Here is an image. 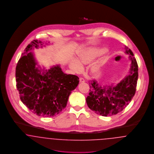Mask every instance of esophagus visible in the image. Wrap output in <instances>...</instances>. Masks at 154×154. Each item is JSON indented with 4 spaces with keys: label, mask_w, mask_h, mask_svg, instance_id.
Listing matches in <instances>:
<instances>
[{
    "label": "esophagus",
    "mask_w": 154,
    "mask_h": 154,
    "mask_svg": "<svg viewBox=\"0 0 154 154\" xmlns=\"http://www.w3.org/2000/svg\"><path fill=\"white\" fill-rule=\"evenodd\" d=\"M80 83H84V82H85V81H84V80L83 79H82V78H80Z\"/></svg>",
    "instance_id": "1"
}]
</instances>
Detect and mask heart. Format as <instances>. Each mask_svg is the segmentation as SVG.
Returning <instances> with one entry per match:
<instances>
[{"mask_svg": "<svg viewBox=\"0 0 154 154\" xmlns=\"http://www.w3.org/2000/svg\"><path fill=\"white\" fill-rule=\"evenodd\" d=\"M99 54L97 50L88 48L80 52L76 60H73L69 63L70 68L75 72H79L82 70V66L91 63ZM90 72L93 75H97L100 73V70L98 65H93L91 67Z\"/></svg>", "mask_w": 154, "mask_h": 154, "instance_id": "b5f03b06", "label": "heart"}]
</instances>
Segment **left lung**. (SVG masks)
Returning a JSON list of instances; mask_svg holds the SVG:
<instances>
[{"label": "left lung", "mask_w": 154, "mask_h": 154, "mask_svg": "<svg viewBox=\"0 0 154 154\" xmlns=\"http://www.w3.org/2000/svg\"><path fill=\"white\" fill-rule=\"evenodd\" d=\"M125 54L131 61L129 74L116 85H102L96 80L89 83V93L86 98L88 107L104 117L114 116L122 111L134 95L138 80V65L133 53L126 46Z\"/></svg>", "instance_id": "1"}]
</instances>
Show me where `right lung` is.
<instances>
[{
	"label": "right lung",
	"mask_w": 154,
	"mask_h": 154,
	"mask_svg": "<svg viewBox=\"0 0 154 154\" xmlns=\"http://www.w3.org/2000/svg\"><path fill=\"white\" fill-rule=\"evenodd\" d=\"M44 43L34 40L25 49L15 69L16 86L22 102L37 116L51 117L66 107L79 78L64 73L59 65L48 69L38 65L32 50ZM38 66L36 67V65Z\"/></svg>",
	"instance_id": "add662e5"
}]
</instances>
